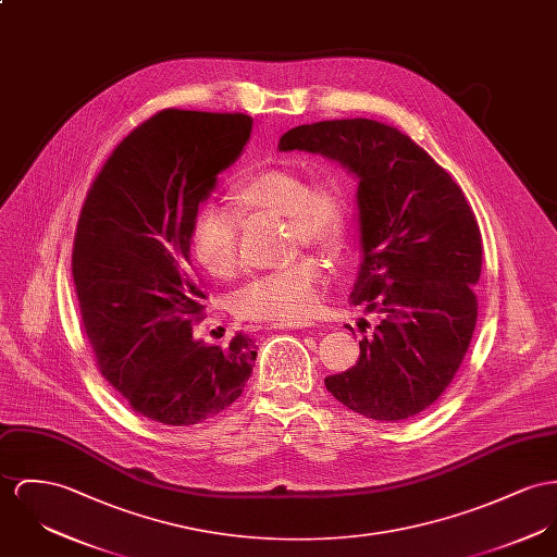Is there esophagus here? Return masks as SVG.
Wrapping results in <instances>:
<instances>
[{"instance_id": "34e87169", "label": "esophagus", "mask_w": 557, "mask_h": 557, "mask_svg": "<svg viewBox=\"0 0 557 557\" xmlns=\"http://www.w3.org/2000/svg\"><path fill=\"white\" fill-rule=\"evenodd\" d=\"M309 326H315V322L311 320H293V322H273L271 329H309Z\"/></svg>"}]
</instances>
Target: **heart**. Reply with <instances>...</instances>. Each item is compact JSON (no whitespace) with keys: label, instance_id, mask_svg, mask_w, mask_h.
Wrapping results in <instances>:
<instances>
[{"label":"heart","instance_id":"heart-1","mask_svg":"<svg viewBox=\"0 0 557 557\" xmlns=\"http://www.w3.org/2000/svg\"><path fill=\"white\" fill-rule=\"evenodd\" d=\"M242 215H277L288 224L293 250L313 248L339 258L349 244L351 212L337 177H307L293 168H269L239 180L228 195ZM195 260L214 277L228 280L239 269V222L218 206H203L188 235ZM324 271L315 258L300 257L260 275L235 297V311L248 320L293 322L311 313L320 299Z\"/></svg>","mask_w":557,"mask_h":557}]
</instances>
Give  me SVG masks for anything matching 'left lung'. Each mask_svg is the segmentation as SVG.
Instances as JSON below:
<instances>
[{
	"label": "left lung",
	"instance_id": "obj_1",
	"mask_svg": "<svg viewBox=\"0 0 557 557\" xmlns=\"http://www.w3.org/2000/svg\"><path fill=\"white\" fill-rule=\"evenodd\" d=\"M277 148L358 177L362 262L349 302L382 322L326 389L377 422L418 416L451 384L476 324L481 231L465 193L409 135L369 119L300 125Z\"/></svg>",
	"mask_w": 557,
	"mask_h": 557
}]
</instances>
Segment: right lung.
Instances as JSON below:
<instances>
[{
    "label": "right lung",
    "instance_id": "1",
    "mask_svg": "<svg viewBox=\"0 0 557 557\" xmlns=\"http://www.w3.org/2000/svg\"><path fill=\"white\" fill-rule=\"evenodd\" d=\"M252 133L246 114L163 110L133 128L88 188L72 273L101 375L152 422L193 426L233 405L257 343L193 339L208 299L190 224Z\"/></svg>",
    "mask_w": 557,
    "mask_h": 557
}]
</instances>
